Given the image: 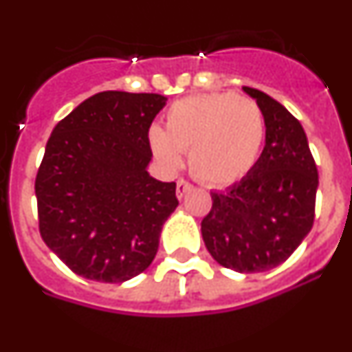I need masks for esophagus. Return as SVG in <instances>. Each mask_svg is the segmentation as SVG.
Wrapping results in <instances>:
<instances>
[{
	"label": "esophagus",
	"instance_id": "obj_1",
	"mask_svg": "<svg viewBox=\"0 0 352 352\" xmlns=\"http://www.w3.org/2000/svg\"><path fill=\"white\" fill-rule=\"evenodd\" d=\"M192 188H194V185H192V183L188 182V179H185V178H179L178 182H176V195H178L179 199H182V197H185V194H186V192H190Z\"/></svg>",
	"mask_w": 352,
	"mask_h": 352
}]
</instances>
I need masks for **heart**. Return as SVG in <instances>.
I'll return each instance as SVG.
<instances>
[{"mask_svg":"<svg viewBox=\"0 0 352 352\" xmlns=\"http://www.w3.org/2000/svg\"><path fill=\"white\" fill-rule=\"evenodd\" d=\"M266 135L259 104L231 91L201 93L174 102L166 114V132L149 130L153 153L167 167H179L190 151V170L210 185H229L256 166Z\"/></svg>","mask_w":352,"mask_h":352,"instance_id":"heart-1","label":"heart"}]
</instances>
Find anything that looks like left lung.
<instances>
[{
    "label": "left lung",
    "mask_w": 352,
    "mask_h": 352,
    "mask_svg": "<svg viewBox=\"0 0 352 352\" xmlns=\"http://www.w3.org/2000/svg\"><path fill=\"white\" fill-rule=\"evenodd\" d=\"M243 89L263 111L266 146L241 182L211 192L201 231L217 263L259 273L287 261L310 232L319 174L300 121L266 93Z\"/></svg>",
    "instance_id": "left-lung-1"
}]
</instances>
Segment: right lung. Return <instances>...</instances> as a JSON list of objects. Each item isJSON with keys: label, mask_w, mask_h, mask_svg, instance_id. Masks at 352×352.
<instances>
[{"label": "right lung", "mask_w": 352, "mask_h": 352, "mask_svg": "<svg viewBox=\"0 0 352 352\" xmlns=\"http://www.w3.org/2000/svg\"><path fill=\"white\" fill-rule=\"evenodd\" d=\"M157 93L102 91L77 105L49 138L35 179L40 236L77 275L120 284L148 268L176 183L146 170Z\"/></svg>", "instance_id": "obj_1"}]
</instances>
